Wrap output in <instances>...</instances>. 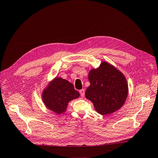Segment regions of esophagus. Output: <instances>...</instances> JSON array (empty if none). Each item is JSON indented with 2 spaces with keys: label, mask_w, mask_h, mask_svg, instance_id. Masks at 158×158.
<instances>
[{
  "label": "esophagus",
  "mask_w": 158,
  "mask_h": 158,
  "mask_svg": "<svg viewBox=\"0 0 158 158\" xmlns=\"http://www.w3.org/2000/svg\"><path fill=\"white\" fill-rule=\"evenodd\" d=\"M79 92H80V94L81 97L84 98V94H85V91H84V89H80V90L79 91Z\"/></svg>",
  "instance_id": "34e87169"
}]
</instances>
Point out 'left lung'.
<instances>
[{"label": "left lung", "mask_w": 158, "mask_h": 158, "mask_svg": "<svg viewBox=\"0 0 158 158\" xmlns=\"http://www.w3.org/2000/svg\"><path fill=\"white\" fill-rule=\"evenodd\" d=\"M88 80L90 85L85 96L99 114L113 113L125 103L128 89L127 80L113 66L103 62L99 68L90 70Z\"/></svg>", "instance_id": "1"}]
</instances>
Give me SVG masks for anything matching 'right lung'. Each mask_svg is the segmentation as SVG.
I'll return each instance as SVG.
<instances>
[{
    "mask_svg": "<svg viewBox=\"0 0 158 158\" xmlns=\"http://www.w3.org/2000/svg\"><path fill=\"white\" fill-rule=\"evenodd\" d=\"M79 96V92L73 84L66 80L56 77L44 90L42 99L47 108L59 114L66 111L69 102Z\"/></svg>",
    "mask_w": 158,
    "mask_h": 158,
    "instance_id": "obj_1",
    "label": "right lung"
}]
</instances>
